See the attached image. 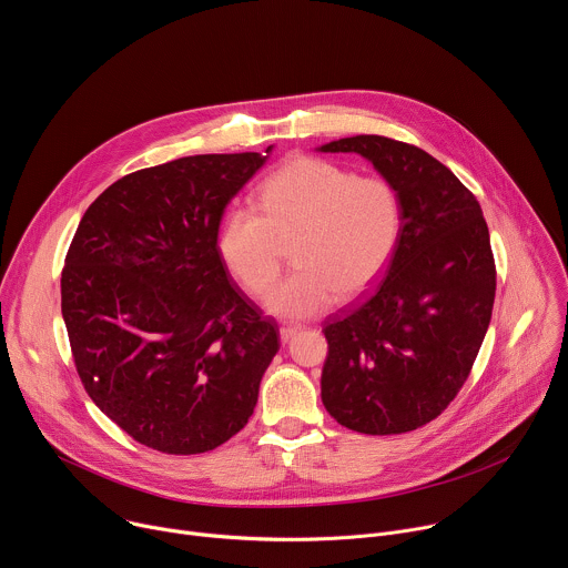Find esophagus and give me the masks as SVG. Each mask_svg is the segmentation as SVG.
<instances>
[{"label": "esophagus", "mask_w": 568, "mask_h": 568, "mask_svg": "<svg viewBox=\"0 0 568 568\" xmlns=\"http://www.w3.org/2000/svg\"><path fill=\"white\" fill-rule=\"evenodd\" d=\"M296 333H301V326H283L281 328V342L287 344Z\"/></svg>", "instance_id": "esophagus-1"}]
</instances>
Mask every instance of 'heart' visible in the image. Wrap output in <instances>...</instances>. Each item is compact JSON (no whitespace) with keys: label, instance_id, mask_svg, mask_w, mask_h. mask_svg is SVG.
<instances>
[{"label":"heart","instance_id":"heart-1","mask_svg":"<svg viewBox=\"0 0 568 568\" xmlns=\"http://www.w3.org/2000/svg\"><path fill=\"white\" fill-rule=\"evenodd\" d=\"M258 209L231 206L217 231V252L233 278L254 296L281 274V240L296 235V270L272 292L270 310L305 318L337 296L364 294L386 270L402 226L395 186L333 161L296 154L258 189Z\"/></svg>","mask_w":568,"mask_h":568}]
</instances>
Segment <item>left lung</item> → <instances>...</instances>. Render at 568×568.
<instances>
[{
    "instance_id": "1",
    "label": "left lung",
    "mask_w": 568,
    "mask_h": 568,
    "mask_svg": "<svg viewBox=\"0 0 568 568\" xmlns=\"http://www.w3.org/2000/svg\"><path fill=\"white\" fill-rule=\"evenodd\" d=\"M321 150L366 156L402 204L384 276L323 323V407L359 434L414 432L449 407L488 333L497 292L490 231L471 191L418 145L359 134Z\"/></svg>"
}]
</instances>
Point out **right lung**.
Masks as SVG:
<instances>
[{
  "label": "right lung",
  "instance_id": "obj_1",
  "mask_svg": "<svg viewBox=\"0 0 568 568\" xmlns=\"http://www.w3.org/2000/svg\"><path fill=\"white\" fill-rule=\"evenodd\" d=\"M195 154L105 189L69 245L60 294L80 382L136 443L202 454L254 414L278 326L217 252L231 197L267 152Z\"/></svg>",
  "mask_w": 568,
  "mask_h": 568
}]
</instances>
